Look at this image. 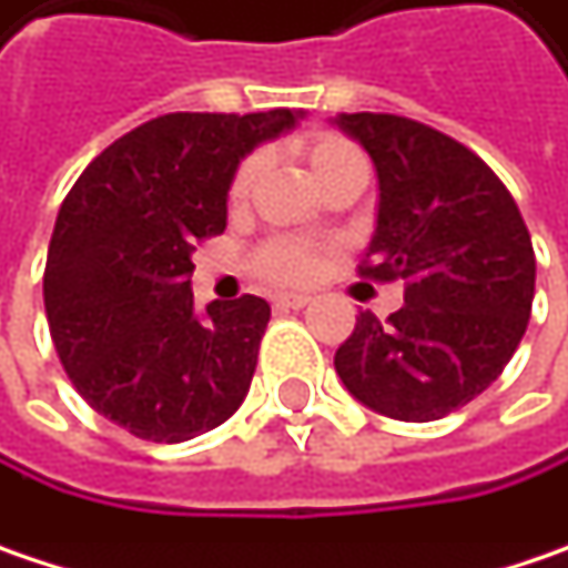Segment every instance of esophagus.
I'll use <instances>...</instances> for the list:
<instances>
[{"instance_id":"34e87169","label":"esophagus","mask_w":568,"mask_h":568,"mask_svg":"<svg viewBox=\"0 0 568 568\" xmlns=\"http://www.w3.org/2000/svg\"><path fill=\"white\" fill-rule=\"evenodd\" d=\"M306 304H310L306 294H277L274 297V306H281V310H304Z\"/></svg>"}]
</instances>
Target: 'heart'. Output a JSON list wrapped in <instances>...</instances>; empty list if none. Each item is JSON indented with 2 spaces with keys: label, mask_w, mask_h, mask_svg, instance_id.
I'll use <instances>...</instances> for the list:
<instances>
[{
  "label": "heart",
  "mask_w": 568,
  "mask_h": 568,
  "mask_svg": "<svg viewBox=\"0 0 568 568\" xmlns=\"http://www.w3.org/2000/svg\"><path fill=\"white\" fill-rule=\"evenodd\" d=\"M304 148L306 161H310L316 178L336 171L339 164H348V161H365L355 144L345 142L339 135H329V132H320V135L306 139ZM255 174H258V158H245L239 164L232 183H229V196L242 200L248 193L252 181H255ZM252 264H255V274L271 281V284H301L316 271V248L310 242H301V239H271L255 252Z\"/></svg>",
  "instance_id": "heart-1"
}]
</instances>
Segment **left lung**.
<instances>
[{"instance_id":"left-lung-1","label":"left lung","mask_w":568,"mask_h":568,"mask_svg":"<svg viewBox=\"0 0 568 568\" xmlns=\"http://www.w3.org/2000/svg\"><path fill=\"white\" fill-rule=\"evenodd\" d=\"M336 125L378 171V225L358 271L404 281V306L385 323L358 313L336 372L390 420H439L491 385L524 339L530 232L505 183L456 139L387 112H343Z\"/></svg>"}]
</instances>
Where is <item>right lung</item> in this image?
Masks as SVG:
<instances>
[{
	"instance_id": "add662e5",
	"label": "right lung",
	"mask_w": 568,
	"mask_h": 568,
	"mask_svg": "<svg viewBox=\"0 0 568 568\" xmlns=\"http://www.w3.org/2000/svg\"><path fill=\"white\" fill-rule=\"evenodd\" d=\"M297 112H168L90 161L61 203L44 310L63 372L105 420L151 443H183L245 400L271 306H193L196 242L225 229V196L255 144Z\"/></svg>"
}]
</instances>
